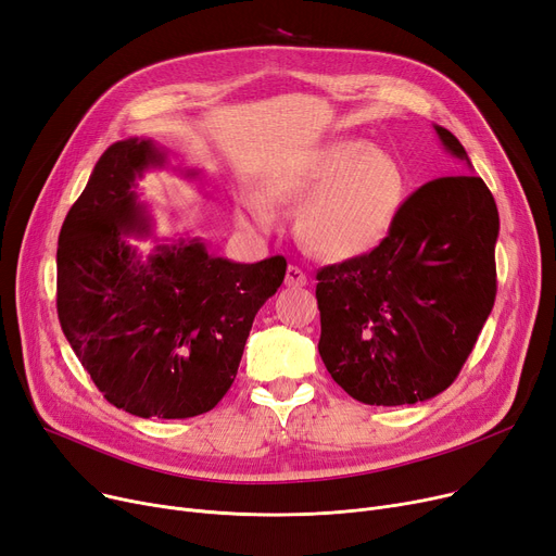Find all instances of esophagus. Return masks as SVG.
Here are the masks:
<instances>
[{"instance_id":"esophagus-1","label":"esophagus","mask_w":556,"mask_h":556,"mask_svg":"<svg viewBox=\"0 0 556 556\" xmlns=\"http://www.w3.org/2000/svg\"><path fill=\"white\" fill-rule=\"evenodd\" d=\"M306 283H308V277H306V273L302 268L288 266V270H286V286L288 288H302Z\"/></svg>"}]
</instances>
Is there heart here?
I'll return each instance as SVG.
<instances>
[{"label":"heart","instance_id":"1","mask_svg":"<svg viewBox=\"0 0 556 556\" xmlns=\"http://www.w3.org/2000/svg\"><path fill=\"white\" fill-rule=\"evenodd\" d=\"M266 191L273 200L302 202L298 233L313 254L349 261L369 254L390 237L410 187L396 155L367 139L344 137L268 175ZM237 214L256 229L275 223L273 204L252 191L237 198Z\"/></svg>","mask_w":556,"mask_h":556}]
</instances>
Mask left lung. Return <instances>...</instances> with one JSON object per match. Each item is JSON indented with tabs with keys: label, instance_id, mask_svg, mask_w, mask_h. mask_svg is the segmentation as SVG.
<instances>
[{
	"label": "left lung",
	"instance_id": "8db88e82",
	"mask_svg": "<svg viewBox=\"0 0 556 556\" xmlns=\"http://www.w3.org/2000/svg\"><path fill=\"white\" fill-rule=\"evenodd\" d=\"M434 132L473 168L453 132ZM498 229L482 178L453 175L407 198L376 250L317 273V349L349 396L413 405L455 381L493 308Z\"/></svg>",
	"mask_w": 556,
	"mask_h": 556
}]
</instances>
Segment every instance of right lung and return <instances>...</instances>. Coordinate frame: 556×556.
Listing matches in <instances>:
<instances>
[{"label":"right lung","instance_id":"right-lung-1","mask_svg":"<svg viewBox=\"0 0 556 556\" xmlns=\"http://www.w3.org/2000/svg\"><path fill=\"white\" fill-rule=\"evenodd\" d=\"M166 162L149 137L114 141L70 210L55 254L65 338L103 396L143 419H189L218 405L254 315L286 275L283 256L237 263L200 237H155L137 182ZM130 238L156 245L143 257Z\"/></svg>","mask_w":556,"mask_h":556}]
</instances>
